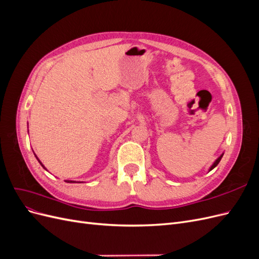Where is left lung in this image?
<instances>
[{
    "mask_svg": "<svg viewBox=\"0 0 259 259\" xmlns=\"http://www.w3.org/2000/svg\"><path fill=\"white\" fill-rule=\"evenodd\" d=\"M223 155H224V153H223L221 156H219V158H218V159L213 163V165H211V166L209 167V170H211V169H213L214 167H216V166H217V164H218L219 162H221V160H222V158H223Z\"/></svg>",
    "mask_w": 259,
    "mask_h": 259,
    "instance_id": "left-lung-1",
    "label": "left lung"
}]
</instances>
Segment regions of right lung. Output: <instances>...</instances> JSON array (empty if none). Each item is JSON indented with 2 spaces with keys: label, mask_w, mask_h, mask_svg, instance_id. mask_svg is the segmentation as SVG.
I'll use <instances>...</instances> for the list:
<instances>
[{
  "label": "right lung",
  "mask_w": 259,
  "mask_h": 259,
  "mask_svg": "<svg viewBox=\"0 0 259 259\" xmlns=\"http://www.w3.org/2000/svg\"><path fill=\"white\" fill-rule=\"evenodd\" d=\"M36 159H37V158H36ZM37 160H38V159H37ZM38 162H40V160H38ZM40 163H41V162H40ZM41 165L43 166L42 163H41ZM43 167H44V166H43ZM44 168H45V167H44ZM66 182H67V183H74V182H72V180H66Z\"/></svg>",
  "instance_id": "add662e5"
}]
</instances>
